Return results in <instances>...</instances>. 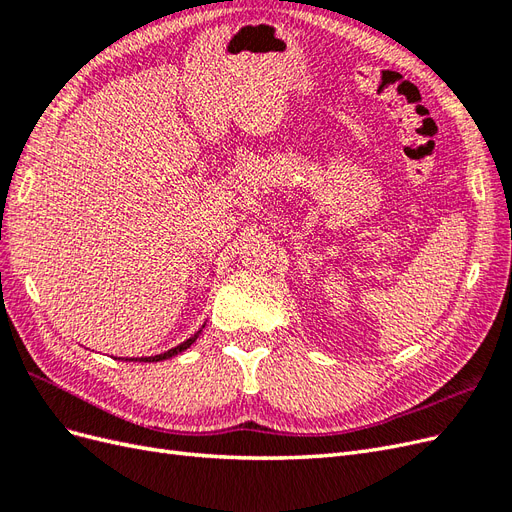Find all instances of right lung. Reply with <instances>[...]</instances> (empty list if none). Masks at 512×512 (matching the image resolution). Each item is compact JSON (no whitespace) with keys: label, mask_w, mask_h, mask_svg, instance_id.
Listing matches in <instances>:
<instances>
[{"label":"right lung","mask_w":512,"mask_h":512,"mask_svg":"<svg viewBox=\"0 0 512 512\" xmlns=\"http://www.w3.org/2000/svg\"><path fill=\"white\" fill-rule=\"evenodd\" d=\"M198 335H200V331H196L188 342H183V344H179L177 348H173V350H168V352H164V354H156V356H145V359H138V361H145V363H156V361H164V359H170V356H175V354H179V352H183L185 348H190L196 339H198Z\"/></svg>","instance_id":"1"}]
</instances>
